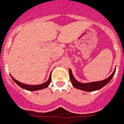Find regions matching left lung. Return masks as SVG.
<instances>
[{
	"mask_svg": "<svg viewBox=\"0 0 124 124\" xmlns=\"http://www.w3.org/2000/svg\"><path fill=\"white\" fill-rule=\"evenodd\" d=\"M116 67L112 74L110 75L108 78H107L105 80H101V81H97V82H88V83H81L77 81L75 78H74V75H73L72 70L70 69H69V75L70 78V81L72 85L76 89H80V90L86 91V92H93L95 90H98L102 88L103 87L107 85L110 80H111L112 77H114V74L116 73Z\"/></svg>",
	"mask_w": 124,
	"mask_h": 124,
	"instance_id": "left-lung-1",
	"label": "left lung"
}]
</instances>
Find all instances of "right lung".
<instances>
[{
  "mask_svg": "<svg viewBox=\"0 0 124 124\" xmlns=\"http://www.w3.org/2000/svg\"><path fill=\"white\" fill-rule=\"evenodd\" d=\"M51 74L52 72L50 74V76H49V78L48 79L47 82H46L44 84H39V85H27V84H23V83H21L20 82L17 81V80H16L14 77L11 76V78H12V80L15 82L17 84L19 87H20L22 89H25V90H29V91H36V90H42L43 89H45V88L47 87L50 84V81H51Z\"/></svg>",
  "mask_w": 124,
  "mask_h": 124,
  "instance_id": "obj_1",
  "label": "right lung"
}]
</instances>
